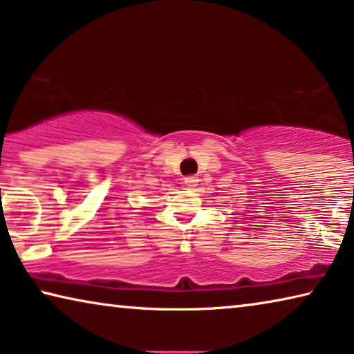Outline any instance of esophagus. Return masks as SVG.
<instances>
[{
  "label": "esophagus",
  "instance_id": "34e87169",
  "mask_svg": "<svg viewBox=\"0 0 354 354\" xmlns=\"http://www.w3.org/2000/svg\"><path fill=\"white\" fill-rule=\"evenodd\" d=\"M196 183H198V178H196L194 176L185 177V185H187V188H194Z\"/></svg>",
  "mask_w": 354,
  "mask_h": 354
}]
</instances>
